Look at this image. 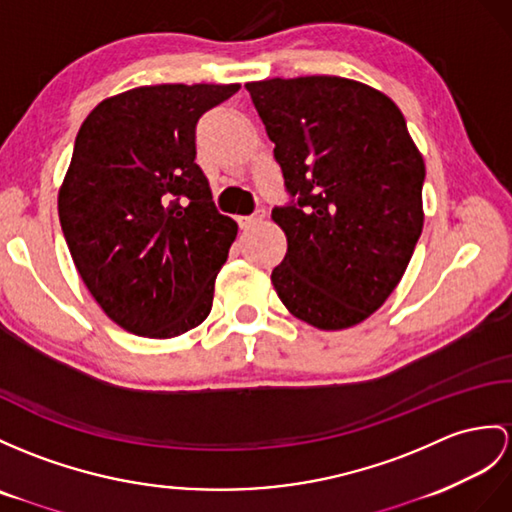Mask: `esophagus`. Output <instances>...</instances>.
Masks as SVG:
<instances>
[{
  "label": "esophagus",
  "instance_id": "34e87169",
  "mask_svg": "<svg viewBox=\"0 0 512 512\" xmlns=\"http://www.w3.org/2000/svg\"><path fill=\"white\" fill-rule=\"evenodd\" d=\"M265 219V210H256L254 215H247V217H239V226H241V230H249L252 226H256V223H260Z\"/></svg>",
  "mask_w": 512,
  "mask_h": 512
}]
</instances>
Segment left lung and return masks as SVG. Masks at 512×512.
<instances>
[{
	"label": "left lung",
	"mask_w": 512,
	"mask_h": 512,
	"mask_svg": "<svg viewBox=\"0 0 512 512\" xmlns=\"http://www.w3.org/2000/svg\"><path fill=\"white\" fill-rule=\"evenodd\" d=\"M291 202L271 210L286 256L271 271L282 304L343 330L386 302L423 228L426 167L384 93L336 78L249 82Z\"/></svg>",
	"instance_id": "1"
}]
</instances>
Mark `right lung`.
<instances>
[{"instance_id": "right-lung-1", "label": "right lung", "mask_w": 512, "mask_h": 512, "mask_svg": "<svg viewBox=\"0 0 512 512\" xmlns=\"http://www.w3.org/2000/svg\"><path fill=\"white\" fill-rule=\"evenodd\" d=\"M239 84L139 86L95 106L73 145L58 217L80 278L136 336L171 339L213 308L236 239L195 162V128Z\"/></svg>"}]
</instances>
